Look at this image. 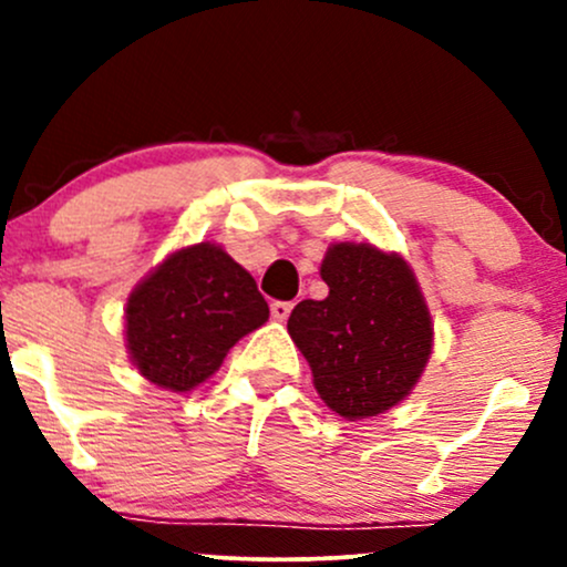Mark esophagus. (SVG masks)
Returning a JSON list of instances; mask_svg holds the SVG:
<instances>
[{
  "instance_id": "esophagus-1",
  "label": "esophagus",
  "mask_w": 567,
  "mask_h": 567,
  "mask_svg": "<svg viewBox=\"0 0 567 567\" xmlns=\"http://www.w3.org/2000/svg\"><path fill=\"white\" fill-rule=\"evenodd\" d=\"M290 311H292V303L290 301H275V303H271V317H275L277 322L288 320Z\"/></svg>"
}]
</instances>
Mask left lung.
Wrapping results in <instances>:
<instances>
[{
    "label": "left lung",
    "instance_id": "8db88e82",
    "mask_svg": "<svg viewBox=\"0 0 567 567\" xmlns=\"http://www.w3.org/2000/svg\"><path fill=\"white\" fill-rule=\"evenodd\" d=\"M320 275L324 301H301L288 330L317 392L338 415H379L405 400L432 354V320L413 271L394 252L333 245Z\"/></svg>",
    "mask_w": 567,
    "mask_h": 567
}]
</instances>
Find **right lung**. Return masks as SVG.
Wrapping results in <instances>:
<instances>
[{
  "mask_svg": "<svg viewBox=\"0 0 567 567\" xmlns=\"http://www.w3.org/2000/svg\"><path fill=\"white\" fill-rule=\"evenodd\" d=\"M127 349L148 381L188 392L269 320L256 279L216 245L173 252L127 298Z\"/></svg>",
  "mask_w": 567,
  "mask_h": 567,
  "instance_id": "add662e5",
  "label": "right lung"
}]
</instances>
